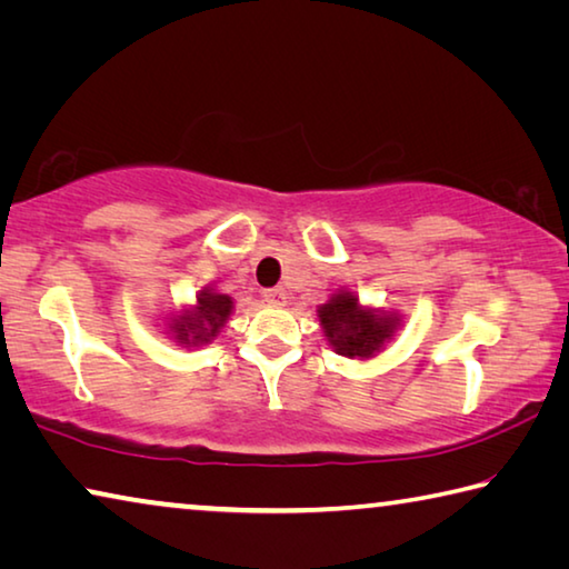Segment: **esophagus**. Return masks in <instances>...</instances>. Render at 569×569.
<instances>
[{"label": "esophagus", "mask_w": 569, "mask_h": 569, "mask_svg": "<svg viewBox=\"0 0 569 569\" xmlns=\"http://www.w3.org/2000/svg\"><path fill=\"white\" fill-rule=\"evenodd\" d=\"M286 298H288V293L283 291V288H268V291H263V301L271 306H283Z\"/></svg>", "instance_id": "34e87169"}]
</instances>
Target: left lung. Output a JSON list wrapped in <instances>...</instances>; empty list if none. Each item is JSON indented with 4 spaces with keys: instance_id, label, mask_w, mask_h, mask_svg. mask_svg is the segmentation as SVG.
<instances>
[{
    "instance_id": "left-lung-1",
    "label": "left lung",
    "mask_w": 569,
    "mask_h": 569,
    "mask_svg": "<svg viewBox=\"0 0 569 569\" xmlns=\"http://www.w3.org/2000/svg\"><path fill=\"white\" fill-rule=\"evenodd\" d=\"M319 321L336 353L363 361L377 356L393 339L401 316L366 308L351 291H339L319 306Z\"/></svg>"
}]
</instances>
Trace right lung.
<instances>
[{"label": "right lung", "instance_id": "right-lung-1", "mask_svg": "<svg viewBox=\"0 0 569 569\" xmlns=\"http://www.w3.org/2000/svg\"><path fill=\"white\" fill-rule=\"evenodd\" d=\"M233 313V301L226 293H216L213 288H203L198 293L196 306L186 308L168 323V333L182 346L210 343L228 323Z\"/></svg>", "mask_w": 569, "mask_h": 569}]
</instances>
